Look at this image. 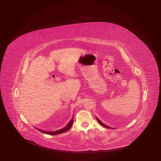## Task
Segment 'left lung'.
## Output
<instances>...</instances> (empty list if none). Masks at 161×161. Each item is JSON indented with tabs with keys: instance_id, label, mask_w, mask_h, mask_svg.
Segmentation results:
<instances>
[{
	"instance_id": "1",
	"label": "left lung",
	"mask_w": 161,
	"mask_h": 161,
	"mask_svg": "<svg viewBox=\"0 0 161 161\" xmlns=\"http://www.w3.org/2000/svg\"><path fill=\"white\" fill-rule=\"evenodd\" d=\"M96 119H97V120L98 121V123H99L102 126H103V127H106L107 128H110V127H109V126H108V125H106L105 124H103V123H102V122H101V121H100V120H99L97 117H96ZM112 129H114V128H112Z\"/></svg>"
}]
</instances>
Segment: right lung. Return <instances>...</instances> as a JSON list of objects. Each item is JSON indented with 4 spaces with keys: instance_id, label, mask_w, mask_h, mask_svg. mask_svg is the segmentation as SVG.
Wrapping results in <instances>:
<instances>
[{
    "instance_id": "1",
    "label": "right lung",
    "mask_w": 161,
    "mask_h": 161,
    "mask_svg": "<svg viewBox=\"0 0 161 161\" xmlns=\"http://www.w3.org/2000/svg\"><path fill=\"white\" fill-rule=\"evenodd\" d=\"M74 123V119L73 117L72 118V119L71 120V121H69L66 127L62 128V130H56V131H54V132H48V131H44V130H39V129H37L38 130L40 131L42 133H44L45 134H48V135H58V134H62V133H64L67 132V130H69V128L71 127L72 125V124Z\"/></svg>"
}]
</instances>
